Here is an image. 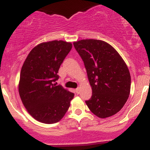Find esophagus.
<instances>
[{
  "label": "esophagus",
  "instance_id": "esophagus-1",
  "mask_svg": "<svg viewBox=\"0 0 150 150\" xmlns=\"http://www.w3.org/2000/svg\"><path fill=\"white\" fill-rule=\"evenodd\" d=\"M75 92H76V94H80V88H78V87L76 88V89H75Z\"/></svg>",
  "mask_w": 150,
  "mask_h": 150
}]
</instances>
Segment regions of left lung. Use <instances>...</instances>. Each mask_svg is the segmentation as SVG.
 Wrapping results in <instances>:
<instances>
[{"mask_svg": "<svg viewBox=\"0 0 150 150\" xmlns=\"http://www.w3.org/2000/svg\"><path fill=\"white\" fill-rule=\"evenodd\" d=\"M87 70L92 89L85 101L92 112L104 118L116 114L128 100L131 79L129 70L119 53L108 43L97 39L74 42Z\"/></svg>", "mask_w": 150, "mask_h": 150, "instance_id": "8db88e82", "label": "left lung"}]
</instances>
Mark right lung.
Here are the masks:
<instances>
[{"label": "right lung", "mask_w": 150, "mask_h": 150, "mask_svg": "<svg viewBox=\"0 0 150 150\" xmlns=\"http://www.w3.org/2000/svg\"><path fill=\"white\" fill-rule=\"evenodd\" d=\"M71 49V43L63 41L42 43L30 51L22 67L19 94L29 113L42 123L59 121L75 95L56 85L58 70Z\"/></svg>", "instance_id": "right-lung-1"}]
</instances>
